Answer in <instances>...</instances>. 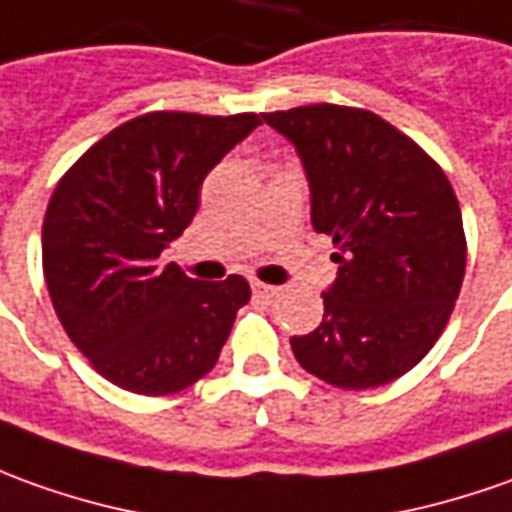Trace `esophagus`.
I'll return each instance as SVG.
<instances>
[{"instance_id":"34e87169","label":"esophagus","mask_w":512,"mask_h":512,"mask_svg":"<svg viewBox=\"0 0 512 512\" xmlns=\"http://www.w3.org/2000/svg\"><path fill=\"white\" fill-rule=\"evenodd\" d=\"M252 291H255V297H260V300H274V297H280V288H274V285L266 283H255L252 285Z\"/></svg>"}]
</instances>
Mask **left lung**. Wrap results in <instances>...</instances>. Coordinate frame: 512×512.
<instances>
[{"label": "left lung", "instance_id": "obj_1", "mask_svg": "<svg viewBox=\"0 0 512 512\" xmlns=\"http://www.w3.org/2000/svg\"><path fill=\"white\" fill-rule=\"evenodd\" d=\"M263 120L297 145L314 229L339 249L325 316L291 339L294 356L342 389L401 378L440 339L460 297L468 243L454 187L373 111L314 103Z\"/></svg>", "mask_w": 512, "mask_h": 512}]
</instances>
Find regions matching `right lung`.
<instances>
[{
    "label": "right lung",
    "mask_w": 512,
    "mask_h": 512,
    "mask_svg": "<svg viewBox=\"0 0 512 512\" xmlns=\"http://www.w3.org/2000/svg\"><path fill=\"white\" fill-rule=\"evenodd\" d=\"M260 123L255 111H148L55 184L41 227L52 308L114 387L159 398L215 367L252 288L241 274L198 283L159 255L193 221L204 176Z\"/></svg>",
    "instance_id": "1"
}]
</instances>
